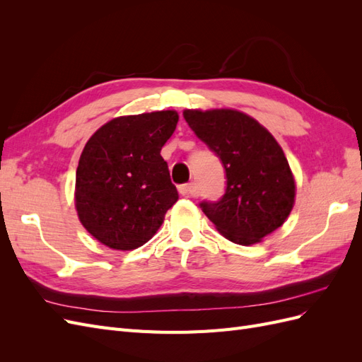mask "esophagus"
<instances>
[{
  "label": "esophagus",
  "mask_w": 362,
  "mask_h": 362,
  "mask_svg": "<svg viewBox=\"0 0 362 362\" xmlns=\"http://www.w3.org/2000/svg\"><path fill=\"white\" fill-rule=\"evenodd\" d=\"M178 190H180V193L182 194V196H193L194 194V187H193V184L192 182H189V184H181L180 187H178Z\"/></svg>",
  "instance_id": "34e87169"
}]
</instances>
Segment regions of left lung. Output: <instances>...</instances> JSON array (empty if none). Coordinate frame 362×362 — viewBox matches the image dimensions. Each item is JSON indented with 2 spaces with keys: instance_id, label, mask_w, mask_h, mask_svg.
I'll return each mask as SVG.
<instances>
[{
  "instance_id": "left-lung-1",
  "label": "left lung",
  "mask_w": 362,
  "mask_h": 362,
  "mask_svg": "<svg viewBox=\"0 0 362 362\" xmlns=\"http://www.w3.org/2000/svg\"><path fill=\"white\" fill-rule=\"evenodd\" d=\"M182 115L225 169V194L217 202L199 204L217 231L229 242L249 246L282 226L294 204L296 185L275 137L237 110Z\"/></svg>"
}]
</instances>
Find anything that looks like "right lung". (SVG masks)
I'll list each match as a JSON object with an SVG mask.
<instances>
[{
	"label": "right lung",
	"mask_w": 362,
	"mask_h": 362,
	"mask_svg": "<svg viewBox=\"0 0 362 362\" xmlns=\"http://www.w3.org/2000/svg\"><path fill=\"white\" fill-rule=\"evenodd\" d=\"M178 124L173 110L116 117L87 141L76 168L75 206L98 242L131 250L157 233L178 201L160 156Z\"/></svg>",
	"instance_id": "right-lung-1"
}]
</instances>
